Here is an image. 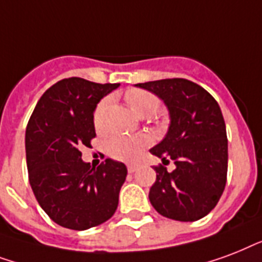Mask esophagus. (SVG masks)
I'll list each match as a JSON object with an SVG mask.
<instances>
[{
  "label": "esophagus",
  "mask_w": 262,
  "mask_h": 262,
  "mask_svg": "<svg viewBox=\"0 0 262 262\" xmlns=\"http://www.w3.org/2000/svg\"><path fill=\"white\" fill-rule=\"evenodd\" d=\"M127 169H128L129 173H134V172L139 169V167H138V165H134V164H129V165H127Z\"/></svg>",
  "instance_id": "1"
}]
</instances>
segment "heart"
Masks as SVG:
<instances>
[{"label":"heart","instance_id":"1","mask_svg":"<svg viewBox=\"0 0 262 262\" xmlns=\"http://www.w3.org/2000/svg\"><path fill=\"white\" fill-rule=\"evenodd\" d=\"M125 102L128 108L137 116L147 117L151 116L159 109V98L146 90L133 89L125 93ZM109 98H103L95 106L94 125L97 129L103 128V115L108 108ZM149 145V138L139 134V135H116L108 141V151L113 159L120 161H134L139 157L142 149Z\"/></svg>","mask_w":262,"mask_h":262}]
</instances>
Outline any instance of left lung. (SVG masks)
<instances>
[{
  "instance_id": "obj_1",
  "label": "left lung",
  "mask_w": 262,
  "mask_h": 262,
  "mask_svg": "<svg viewBox=\"0 0 262 262\" xmlns=\"http://www.w3.org/2000/svg\"><path fill=\"white\" fill-rule=\"evenodd\" d=\"M164 101L169 112V128L150 153L169 160L175 169L154 167L156 182L149 200L164 217L195 222L217 205L227 182L228 141L217 101L200 84L187 79H161L138 83Z\"/></svg>"
}]
</instances>
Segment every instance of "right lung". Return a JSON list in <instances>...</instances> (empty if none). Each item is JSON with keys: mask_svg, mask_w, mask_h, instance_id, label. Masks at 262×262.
<instances>
[{"mask_svg": "<svg viewBox=\"0 0 262 262\" xmlns=\"http://www.w3.org/2000/svg\"><path fill=\"white\" fill-rule=\"evenodd\" d=\"M119 83L62 79L40 97L26 129L28 179L38 204L58 226L83 231L112 217L127 176L123 163L97 168L82 160L95 137L94 111Z\"/></svg>", "mask_w": 262, "mask_h": 262, "instance_id": "right-lung-1", "label": "right lung"}]
</instances>
